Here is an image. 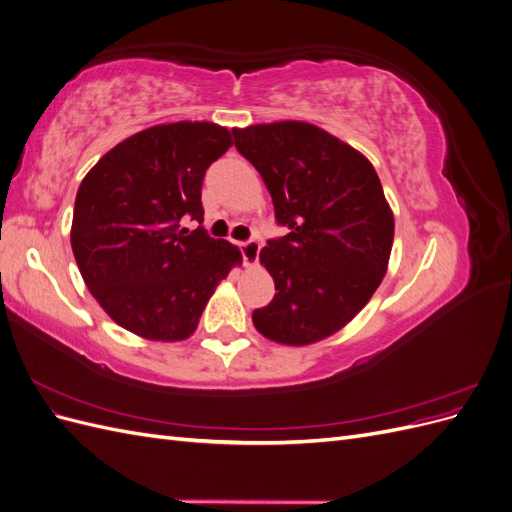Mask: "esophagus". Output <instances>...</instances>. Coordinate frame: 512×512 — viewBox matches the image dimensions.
Masks as SVG:
<instances>
[{
  "mask_svg": "<svg viewBox=\"0 0 512 512\" xmlns=\"http://www.w3.org/2000/svg\"><path fill=\"white\" fill-rule=\"evenodd\" d=\"M239 250L243 256V262L247 267H254L258 262V254H260V241L258 239H247L239 243Z\"/></svg>",
  "mask_w": 512,
  "mask_h": 512,
  "instance_id": "1",
  "label": "esophagus"
}]
</instances>
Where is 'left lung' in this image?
<instances>
[{
  "mask_svg": "<svg viewBox=\"0 0 512 512\" xmlns=\"http://www.w3.org/2000/svg\"><path fill=\"white\" fill-rule=\"evenodd\" d=\"M273 198L288 235L269 239L260 262L275 282L254 327L273 342L305 346L361 312L389 265L395 220L369 160L312 123L232 130Z\"/></svg>",
  "mask_w": 512,
  "mask_h": 512,
  "instance_id": "obj_1",
  "label": "left lung"
}]
</instances>
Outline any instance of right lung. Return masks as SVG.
Masks as SVG:
<instances>
[{"instance_id":"1","label":"right lung","mask_w":512,"mask_h":512,"mask_svg":"<svg viewBox=\"0 0 512 512\" xmlns=\"http://www.w3.org/2000/svg\"><path fill=\"white\" fill-rule=\"evenodd\" d=\"M232 145L207 121L153 126L113 147L81 181L72 252L83 280L119 327L179 342L196 329L207 301L241 252L203 226V179Z\"/></svg>"}]
</instances>
